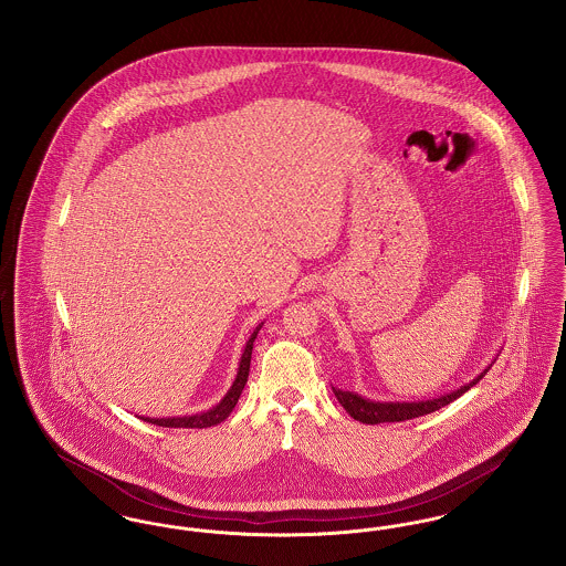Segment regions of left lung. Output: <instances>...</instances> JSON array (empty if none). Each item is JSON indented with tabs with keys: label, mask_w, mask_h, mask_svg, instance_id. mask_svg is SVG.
<instances>
[{
	"label": "left lung",
	"mask_w": 566,
	"mask_h": 566,
	"mask_svg": "<svg viewBox=\"0 0 566 566\" xmlns=\"http://www.w3.org/2000/svg\"><path fill=\"white\" fill-rule=\"evenodd\" d=\"M490 369V367H488ZM488 369H484L480 376L475 377L473 381L460 386L454 392H448V395H441L437 399H429V401H411V403H401V401H371V399H363L360 395L350 392V390H339V388H333L337 401L342 403V407L350 413L354 420L363 422V424H381V422H405V420H411V418H420L424 413H432L446 405L457 401L458 397H462L469 388H473L482 377L488 374Z\"/></svg>",
	"instance_id": "obj_1"
}]
</instances>
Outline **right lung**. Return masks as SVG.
Here are the masks:
<instances>
[{"label": "right lung", "instance_id": "right-lung-1", "mask_svg": "<svg viewBox=\"0 0 566 566\" xmlns=\"http://www.w3.org/2000/svg\"><path fill=\"white\" fill-rule=\"evenodd\" d=\"M261 326H263V323L254 328V333H252L250 339L245 342L242 360H240V369H238V377H235L233 386L229 388V392L222 397L220 403L214 405V407L208 409V411L195 413V416H182V418H142V420H146V422H150V424H157V427H167V429H208V427H214V424H220L222 420H227L229 413L233 411V407L238 405V399H240V395H242L243 386H245V381H248L252 346H254V339H256Z\"/></svg>", "mask_w": 566, "mask_h": 566}]
</instances>
